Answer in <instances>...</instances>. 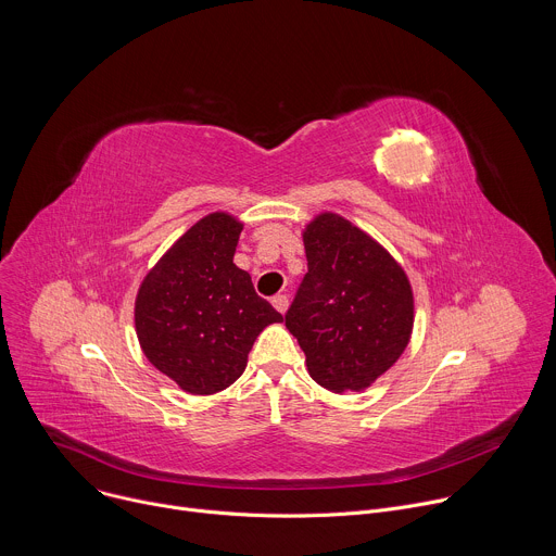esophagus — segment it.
<instances>
[{
	"label": "esophagus",
	"instance_id": "esophagus-1",
	"mask_svg": "<svg viewBox=\"0 0 556 556\" xmlns=\"http://www.w3.org/2000/svg\"><path fill=\"white\" fill-rule=\"evenodd\" d=\"M273 305L283 314V312L288 309V296H286V294H277V296H273Z\"/></svg>",
	"mask_w": 556,
	"mask_h": 556
}]
</instances>
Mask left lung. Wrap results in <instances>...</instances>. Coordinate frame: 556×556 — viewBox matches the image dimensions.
I'll use <instances>...</instances> for the list:
<instances>
[{
    "label": "left lung",
    "mask_w": 556,
    "mask_h": 556,
    "mask_svg": "<svg viewBox=\"0 0 556 556\" xmlns=\"http://www.w3.org/2000/svg\"><path fill=\"white\" fill-rule=\"evenodd\" d=\"M307 273L286 314L312 380L363 391L403 356L414 332L405 268L369 232L324 211L303 228Z\"/></svg>",
    "instance_id": "8db88e82"
}]
</instances>
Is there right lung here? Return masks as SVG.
Wrapping results in <instances>:
<instances>
[{
  "label": "right lung",
  "instance_id": "add662e5",
  "mask_svg": "<svg viewBox=\"0 0 556 556\" xmlns=\"http://www.w3.org/2000/svg\"><path fill=\"white\" fill-rule=\"evenodd\" d=\"M242 228L226 211L204 215L155 262L136 294L142 354L193 395L230 387L264 328L283 321L251 275L232 264Z\"/></svg>",
  "mask_w": 556,
  "mask_h": 556
}]
</instances>
